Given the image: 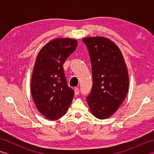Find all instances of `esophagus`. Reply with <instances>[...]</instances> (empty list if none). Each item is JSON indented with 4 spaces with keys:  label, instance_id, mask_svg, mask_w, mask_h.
Here are the masks:
<instances>
[{
    "label": "esophagus",
    "instance_id": "esophagus-1",
    "mask_svg": "<svg viewBox=\"0 0 154 154\" xmlns=\"http://www.w3.org/2000/svg\"><path fill=\"white\" fill-rule=\"evenodd\" d=\"M79 89H78V88H75V95H77V94H79Z\"/></svg>",
    "mask_w": 154,
    "mask_h": 154
}]
</instances>
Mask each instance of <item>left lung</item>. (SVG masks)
I'll return each mask as SVG.
<instances>
[{
	"label": "left lung",
	"mask_w": 154,
	"mask_h": 154,
	"mask_svg": "<svg viewBox=\"0 0 154 154\" xmlns=\"http://www.w3.org/2000/svg\"><path fill=\"white\" fill-rule=\"evenodd\" d=\"M91 62L93 87L87 102L99 119L112 116L123 103L129 86L126 65L119 47L110 39L83 38Z\"/></svg>",
	"instance_id": "1"
}]
</instances>
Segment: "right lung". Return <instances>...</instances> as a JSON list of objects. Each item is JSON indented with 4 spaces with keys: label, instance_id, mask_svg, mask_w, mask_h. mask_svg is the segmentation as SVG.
I'll return each instance as SVG.
<instances>
[{
    "label": "right lung",
    "instance_id": "right-lung-1",
    "mask_svg": "<svg viewBox=\"0 0 154 154\" xmlns=\"http://www.w3.org/2000/svg\"><path fill=\"white\" fill-rule=\"evenodd\" d=\"M77 43L71 38L54 39L41 49L35 60L31 93L39 112L49 120L63 116L73 100L74 91L67 85L63 64Z\"/></svg>",
    "mask_w": 154,
    "mask_h": 154
}]
</instances>
